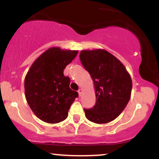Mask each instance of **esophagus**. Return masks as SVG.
<instances>
[{"label":"esophagus","instance_id":"esophagus-1","mask_svg":"<svg viewBox=\"0 0 159 159\" xmlns=\"http://www.w3.org/2000/svg\"><path fill=\"white\" fill-rule=\"evenodd\" d=\"M78 92V95H79V96H81L82 95V93H83V90H82V89H79Z\"/></svg>","mask_w":159,"mask_h":159}]
</instances>
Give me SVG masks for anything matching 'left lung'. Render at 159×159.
Returning a JSON list of instances; mask_svg holds the SVG:
<instances>
[{
    "label": "left lung",
    "mask_w": 159,
    "mask_h": 159,
    "mask_svg": "<svg viewBox=\"0 0 159 159\" xmlns=\"http://www.w3.org/2000/svg\"><path fill=\"white\" fill-rule=\"evenodd\" d=\"M80 60L94 83L96 102L84 109L87 120L107 123L123 112L130 100L132 81L125 66L105 49L83 50Z\"/></svg>",
    "instance_id": "8db88e82"
}]
</instances>
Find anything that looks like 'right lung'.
I'll list each match as a JSON object with an SVG mask.
<instances>
[{
    "label": "right lung",
    "instance_id": "right-lung-1",
    "mask_svg": "<svg viewBox=\"0 0 159 159\" xmlns=\"http://www.w3.org/2000/svg\"><path fill=\"white\" fill-rule=\"evenodd\" d=\"M78 51L48 48L32 63L25 79V98L34 114L48 123H57L68 116L78 92L69 87L70 78L63 70Z\"/></svg>",
    "mask_w": 159,
    "mask_h": 159
}]
</instances>
